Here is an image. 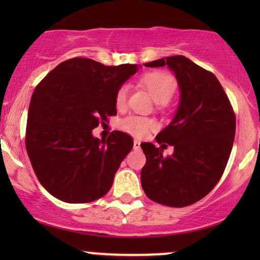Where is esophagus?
Segmentation results:
<instances>
[{
  "mask_svg": "<svg viewBox=\"0 0 260 260\" xmlns=\"http://www.w3.org/2000/svg\"><path fill=\"white\" fill-rule=\"evenodd\" d=\"M140 148H141L140 141L135 140V141H134V149H135V150H138V149H140Z\"/></svg>",
  "mask_w": 260,
  "mask_h": 260,
  "instance_id": "1",
  "label": "esophagus"
}]
</instances>
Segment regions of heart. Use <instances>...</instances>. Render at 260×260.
<instances>
[{
  "label": "heart",
  "instance_id": "1",
  "mask_svg": "<svg viewBox=\"0 0 260 260\" xmlns=\"http://www.w3.org/2000/svg\"><path fill=\"white\" fill-rule=\"evenodd\" d=\"M141 84L147 88L152 99L157 104L165 105L172 99L174 92L176 90L175 79L172 76L161 72H151L144 74L141 78ZM127 94H129V86L122 85L116 92L115 104L117 109L125 108ZM120 126L124 131L134 135L136 137H143L150 130L156 127V122L152 118L143 116L131 115L127 116L120 122Z\"/></svg>",
  "mask_w": 260,
  "mask_h": 260
}]
</instances>
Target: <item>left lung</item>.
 Returning a JSON list of instances; mask_svg holds the SVG:
<instances>
[{"mask_svg": "<svg viewBox=\"0 0 260 260\" xmlns=\"http://www.w3.org/2000/svg\"><path fill=\"white\" fill-rule=\"evenodd\" d=\"M144 66L173 71L180 102L172 122L156 136L158 143L173 145V154L165 157L161 147L141 144L147 157L142 188L152 201L186 207L206 197L222 176L233 147L236 116L214 74L186 56H167Z\"/></svg>", "mask_w": 260, "mask_h": 260, "instance_id": "obj_1", "label": "left lung"}]
</instances>
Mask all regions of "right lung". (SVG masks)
<instances>
[{"mask_svg":"<svg viewBox=\"0 0 260 260\" xmlns=\"http://www.w3.org/2000/svg\"><path fill=\"white\" fill-rule=\"evenodd\" d=\"M141 67L74 58L59 63L35 87L26 149L38 180L53 197L85 204L110 190L134 141L122 131L101 141L92 130L116 115L117 90Z\"/></svg>","mask_w":260,"mask_h":260,"instance_id":"1","label":"right lung"}]
</instances>
